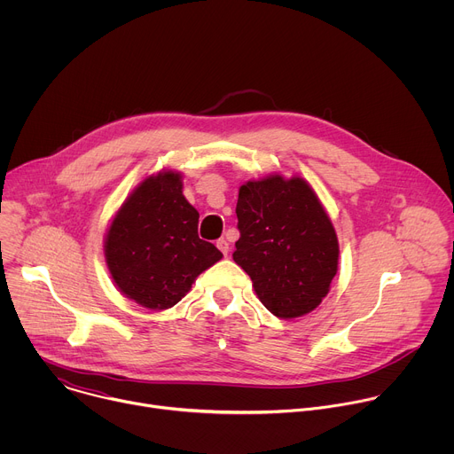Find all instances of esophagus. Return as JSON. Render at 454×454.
<instances>
[{
	"label": "esophagus",
	"mask_w": 454,
	"mask_h": 454,
	"mask_svg": "<svg viewBox=\"0 0 454 454\" xmlns=\"http://www.w3.org/2000/svg\"><path fill=\"white\" fill-rule=\"evenodd\" d=\"M215 246L219 247V251H221L224 256H228V251H230V244H228V240H226V239H219Z\"/></svg>",
	"instance_id": "esophagus-1"
}]
</instances>
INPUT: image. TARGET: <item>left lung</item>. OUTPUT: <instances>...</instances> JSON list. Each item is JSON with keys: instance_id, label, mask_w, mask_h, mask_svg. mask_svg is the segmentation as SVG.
<instances>
[{"instance_id": "8db88e82", "label": "left lung", "mask_w": 454, "mask_h": 454, "mask_svg": "<svg viewBox=\"0 0 454 454\" xmlns=\"http://www.w3.org/2000/svg\"><path fill=\"white\" fill-rule=\"evenodd\" d=\"M233 261L264 307L282 319L314 310L338 271L336 230L303 177L280 174L239 188Z\"/></svg>"}]
</instances>
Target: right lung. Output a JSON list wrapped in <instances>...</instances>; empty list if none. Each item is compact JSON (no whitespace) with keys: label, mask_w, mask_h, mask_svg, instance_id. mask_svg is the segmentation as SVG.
Returning <instances> with one entry per match:
<instances>
[{"label":"right lung","mask_w":454,"mask_h":454,"mask_svg":"<svg viewBox=\"0 0 454 454\" xmlns=\"http://www.w3.org/2000/svg\"><path fill=\"white\" fill-rule=\"evenodd\" d=\"M200 212L183 196L179 172L144 179L123 201L104 240L113 282L145 309L174 307L223 258L198 235Z\"/></svg>","instance_id":"1"}]
</instances>
